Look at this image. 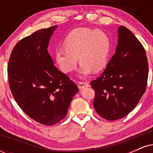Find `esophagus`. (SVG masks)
<instances>
[{
	"mask_svg": "<svg viewBox=\"0 0 153 153\" xmlns=\"http://www.w3.org/2000/svg\"><path fill=\"white\" fill-rule=\"evenodd\" d=\"M78 88L81 90V89L84 88L88 87L89 85H88V82H86L78 81Z\"/></svg>",
	"mask_w": 153,
	"mask_h": 153,
	"instance_id": "esophagus-1",
	"label": "esophagus"
}]
</instances>
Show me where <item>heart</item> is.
Segmentation results:
<instances>
[{
	"label": "heart",
	"mask_w": 153,
	"mask_h": 153,
	"mask_svg": "<svg viewBox=\"0 0 153 153\" xmlns=\"http://www.w3.org/2000/svg\"><path fill=\"white\" fill-rule=\"evenodd\" d=\"M65 48L57 49L54 59L63 73H70L76 68L79 58L82 75L101 71L109 57L111 42L104 31L88 28L72 31L65 41Z\"/></svg>",
	"instance_id": "heart-1"
}]
</instances>
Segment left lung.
<instances>
[{"instance_id": "1", "label": "left lung", "mask_w": 153, "mask_h": 153, "mask_svg": "<svg viewBox=\"0 0 153 153\" xmlns=\"http://www.w3.org/2000/svg\"><path fill=\"white\" fill-rule=\"evenodd\" d=\"M118 45L106 69L91 82L94 106L106 120L123 118L136 107L147 87L148 62L145 49L130 30L118 29Z\"/></svg>"}]
</instances>
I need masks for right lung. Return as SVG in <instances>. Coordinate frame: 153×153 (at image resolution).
<instances>
[{"mask_svg": "<svg viewBox=\"0 0 153 153\" xmlns=\"http://www.w3.org/2000/svg\"><path fill=\"white\" fill-rule=\"evenodd\" d=\"M57 26L22 39L10 54L8 67L10 89L22 109L42 124L53 125L65 117L76 84L54 65L47 51Z\"/></svg>", "mask_w": 153, "mask_h": 153, "instance_id": "1", "label": "right lung"}]
</instances>
